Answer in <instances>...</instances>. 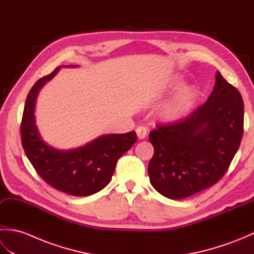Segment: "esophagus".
<instances>
[{
    "label": "esophagus",
    "instance_id": "esophagus-1",
    "mask_svg": "<svg viewBox=\"0 0 254 254\" xmlns=\"http://www.w3.org/2000/svg\"><path fill=\"white\" fill-rule=\"evenodd\" d=\"M136 134L139 139H143L147 135V128L145 127H136Z\"/></svg>",
    "mask_w": 254,
    "mask_h": 254
}]
</instances>
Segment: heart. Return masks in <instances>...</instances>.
<instances>
[{"label": "heart", "instance_id": "heart-1", "mask_svg": "<svg viewBox=\"0 0 254 254\" xmlns=\"http://www.w3.org/2000/svg\"><path fill=\"white\" fill-rule=\"evenodd\" d=\"M197 98V91L193 86H185L160 108L159 116L165 121L180 119L191 110Z\"/></svg>", "mask_w": 254, "mask_h": 254}]
</instances>
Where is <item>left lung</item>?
Segmentation results:
<instances>
[{
    "mask_svg": "<svg viewBox=\"0 0 254 254\" xmlns=\"http://www.w3.org/2000/svg\"><path fill=\"white\" fill-rule=\"evenodd\" d=\"M244 134V101L238 89L216 73L207 101L186 118L149 133L154 156L152 186L164 196L185 198L222 179Z\"/></svg>",
    "mask_w": 254,
    "mask_h": 254,
    "instance_id": "left-lung-1",
    "label": "left lung"
}]
</instances>
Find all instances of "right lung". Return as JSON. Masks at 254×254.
I'll use <instances>...</instances> for the list:
<instances>
[{
    "label": "right lung",
    "mask_w": 254,
    "mask_h": 254,
    "mask_svg": "<svg viewBox=\"0 0 254 254\" xmlns=\"http://www.w3.org/2000/svg\"><path fill=\"white\" fill-rule=\"evenodd\" d=\"M59 69L60 66L38 79L27 96L20 124L21 144L31 165L48 185L71 195L87 196L109 183L118 159L133 146L137 136L134 131L109 134L68 150L46 144L35 123V104L39 90Z\"/></svg>",
    "instance_id": "obj_1"
}]
</instances>
